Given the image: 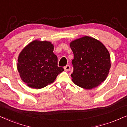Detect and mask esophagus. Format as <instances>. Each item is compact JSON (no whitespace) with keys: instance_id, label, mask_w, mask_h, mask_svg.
<instances>
[{"instance_id":"34e87169","label":"esophagus","mask_w":127,"mask_h":127,"mask_svg":"<svg viewBox=\"0 0 127 127\" xmlns=\"http://www.w3.org/2000/svg\"><path fill=\"white\" fill-rule=\"evenodd\" d=\"M64 70L66 71H69L70 70V65H66V66L64 67Z\"/></svg>"}]
</instances>
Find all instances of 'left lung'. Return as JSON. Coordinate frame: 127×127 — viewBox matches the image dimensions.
<instances>
[{
  "mask_svg": "<svg viewBox=\"0 0 127 127\" xmlns=\"http://www.w3.org/2000/svg\"><path fill=\"white\" fill-rule=\"evenodd\" d=\"M74 58L72 60L73 83L90 90L105 81L111 67L110 54L105 46L95 38L84 36L70 44Z\"/></svg>",
  "mask_w": 127,
  "mask_h": 127,
  "instance_id": "8db88e82",
  "label": "left lung"
}]
</instances>
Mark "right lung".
<instances>
[{
	"mask_svg": "<svg viewBox=\"0 0 127 127\" xmlns=\"http://www.w3.org/2000/svg\"><path fill=\"white\" fill-rule=\"evenodd\" d=\"M50 41L36 40L19 54L17 68L21 79L33 89H41L53 83L64 68L57 65V57Z\"/></svg>",
	"mask_w": 127,
	"mask_h": 127,
	"instance_id": "obj_1",
	"label": "right lung"
}]
</instances>
